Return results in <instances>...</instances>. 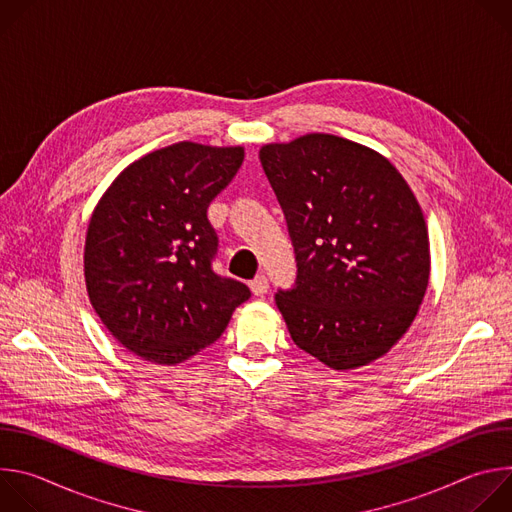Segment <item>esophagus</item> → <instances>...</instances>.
I'll return each instance as SVG.
<instances>
[{"instance_id": "34e87169", "label": "esophagus", "mask_w": 512, "mask_h": 512, "mask_svg": "<svg viewBox=\"0 0 512 512\" xmlns=\"http://www.w3.org/2000/svg\"><path fill=\"white\" fill-rule=\"evenodd\" d=\"M249 287H251V291H253V296H263V294H267L269 281H267L265 275H257V277L249 283Z\"/></svg>"}]
</instances>
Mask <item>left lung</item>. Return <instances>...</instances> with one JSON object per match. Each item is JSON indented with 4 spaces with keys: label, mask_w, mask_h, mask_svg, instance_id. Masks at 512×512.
Returning a JSON list of instances; mask_svg holds the SVG:
<instances>
[{
    "label": "left lung",
    "mask_w": 512,
    "mask_h": 512,
    "mask_svg": "<svg viewBox=\"0 0 512 512\" xmlns=\"http://www.w3.org/2000/svg\"><path fill=\"white\" fill-rule=\"evenodd\" d=\"M298 261L277 308L304 352L332 371L385 356L429 283L423 210L399 170L367 145L306 133L259 150Z\"/></svg>",
    "instance_id": "obj_1"
}]
</instances>
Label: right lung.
<instances>
[{
	"instance_id": "right-lung-1",
	"label": "right lung",
	"mask_w": 512,
	"mask_h": 512,
	"mask_svg": "<svg viewBox=\"0 0 512 512\" xmlns=\"http://www.w3.org/2000/svg\"><path fill=\"white\" fill-rule=\"evenodd\" d=\"M243 145L178 141L131 162L99 198L85 237L93 310L129 352L176 364L221 336L249 287L210 269V200L237 174Z\"/></svg>"
}]
</instances>
